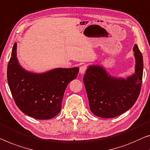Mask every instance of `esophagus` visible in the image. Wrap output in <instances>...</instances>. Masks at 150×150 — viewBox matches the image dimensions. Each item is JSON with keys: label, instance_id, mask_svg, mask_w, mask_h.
I'll return each mask as SVG.
<instances>
[{"label": "esophagus", "instance_id": "34e87169", "mask_svg": "<svg viewBox=\"0 0 150 150\" xmlns=\"http://www.w3.org/2000/svg\"><path fill=\"white\" fill-rule=\"evenodd\" d=\"M86 70H87V67L86 65L81 66L79 68V73H81V74H83V73L86 71Z\"/></svg>", "mask_w": 150, "mask_h": 150}]
</instances>
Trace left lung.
Returning <instances> with one entry per match:
<instances>
[{
	"instance_id": "left-lung-1",
	"label": "left lung",
	"mask_w": 150,
	"mask_h": 150,
	"mask_svg": "<svg viewBox=\"0 0 150 150\" xmlns=\"http://www.w3.org/2000/svg\"><path fill=\"white\" fill-rule=\"evenodd\" d=\"M135 73L127 79L107 74L100 66H89L83 76L89 108L96 116L114 118L132 107L139 97L143 77V56L137 44L133 47Z\"/></svg>"
}]
</instances>
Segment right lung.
<instances>
[{
	"label": "right lung",
	"mask_w": 150,
	"mask_h": 150,
	"mask_svg": "<svg viewBox=\"0 0 150 150\" xmlns=\"http://www.w3.org/2000/svg\"><path fill=\"white\" fill-rule=\"evenodd\" d=\"M13 46L7 67V81L15 102L24 114L36 119H50L60 112L69 83L77 77L79 68L54 69L36 74L28 72L17 59Z\"/></svg>",
	"instance_id": "obj_1"
}]
</instances>
